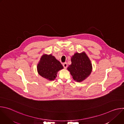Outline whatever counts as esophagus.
<instances>
[{
  "mask_svg": "<svg viewBox=\"0 0 124 124\" xmlns=\"http://www.w3.org/2000/svg\"><path fill=\"white\" fill-rule=\"evenodd\" d=\"M63 67H64V68L65 69H66V68L68 67V64H67V63H66V62L64 63H63Z\"/></svg>",
  "mask_w": 124,
  "mask_h": 124,
  "instance_id": "1",
  "label": "esophagus"
}]
</instances>
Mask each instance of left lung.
I'll return each mask as SVG.
<instances>
[{"mask_svg": "<svg viewBox=\"0 0 124 124\" xmlns=\"http://www.w3.org/2000/svg\"><path fill=\"white\" fill-rule=\"evenodd\" d=\"M72 64L67 69L77 82H81L89 77L92 72V66L90 60L84 52H76L71 57Z\"/></svg>", "mask_w": 124, "mask_h": 124, "instance_id": "obj_1", "label": "left lung"}]
</instances>
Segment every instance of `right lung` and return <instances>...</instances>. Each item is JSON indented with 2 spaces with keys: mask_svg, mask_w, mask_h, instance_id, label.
Wrapping results in <instances>:
<instances>
[{
  "mask_svg": "<svg viewBox=\"0 0 124 124\" xmlns=\"http://www.w3.org/2000/svg\"><path fill=\"white\" fill-rule=\"evenodd\" d=\"M38 74L48 80H54L59 70L63 69L61 63L51 54H44L37 65Z\"/></svg>",
  "mask_w": 124,
  "mask_h": 124,
  "instance_id": "1",
  "label": "right lung"
}]
</instances>
